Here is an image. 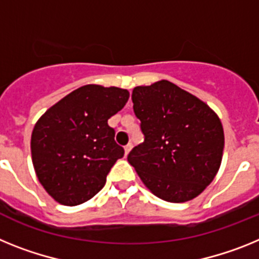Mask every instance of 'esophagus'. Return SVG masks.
Masks as SVG:
<instances>
[{
	"label": "esophagus",
	"instance_id": "esophagus-1",
	"mask_svg": "<svg viewBox=\"0 0 259 259\" xmlns=\"http://www.w3.org/2000/svg\"><path fill=\"white\" fill-rule=\"evenodd\" d=\"M132 147H133V145H132V143H129V145H126V146H125V148H123V150H125V156H126V155L129 154V152H130V150H132Z\"/></svg>",
	"mask_w": 259,
	"mask_h": 259
}]
</instances>
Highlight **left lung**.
Returning a JSON list of instances; mask_svg holds the SVG:
<instances>
[{"label": "left lung", "mask_w": 259, "mask_h": 259, "mask_svg": "<svg viewBox=\"0 0 259 259\" xmlns=\"http://www.w3.org/2000/svg\"><path fill=\"white\" fill-rule=\"evenodd\" d=\"M133 109L145 142L127 155L146 188L172 203L198 197L217 176L223 125L201 99L169 80L134 87Z\"/></svg>", "instance_id": "left-lung-1"}]
</instances>
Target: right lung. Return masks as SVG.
Wrapping results in <instances>:
<instances>
[{"label": "right lung", "instance_id": "obj_1", "mask_svg": "<svg viewBox=\"0 0 259 259\" xmlns=\"http://www.w3.org/2000/svg\"><path fill=\"white\" fill-rule=\"evenodd\" d=\"M129 91L86 84L74 90L40 117L31 136L37 180L56 202L76 206L105 185L123 156L108 120L121 111Z\"/></svg>", "mask_w": 259, "mask_h": 259}]
</instances>
